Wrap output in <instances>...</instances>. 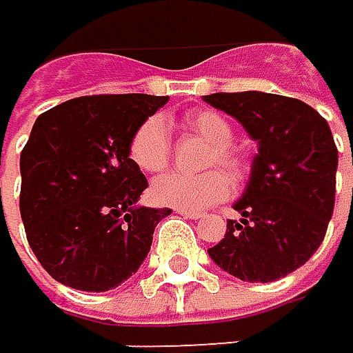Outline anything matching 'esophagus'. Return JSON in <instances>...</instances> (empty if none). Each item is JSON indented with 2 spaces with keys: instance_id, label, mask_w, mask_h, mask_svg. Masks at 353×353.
<instances>
[{
  "instance_id": "34e87169",
  "label": "esophagus",
  "mask_w": 353,
  "mask_h": 353,
  "mask_svg": "<svg viewBox=\"0 0 353 353\" xmlns=\"http://www.w3.org/2000/svg\"><path fill=\"white\" fill-rule=\"evenodd\" d=\"M176 212H179L181 216H185V218H193V220L203 218V212H199V210H181V208H176Z\"/></svg>"
}]
</instances>
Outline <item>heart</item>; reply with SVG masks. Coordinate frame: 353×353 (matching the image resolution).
I'll use <instances>...</instances> for the list:
<instances>
[{
  "label": "heart",
  "mask_w": 353,
  "mask_h": 353,
  "mask_svg": "<svg viewBox=\"0 0 353 353\" xmlns=\"http://www.w3.org/2000/svg\"><path fill=\"white\" fill-rule=\"evenodd\" d=\"M183 124L197 133L201 139L212 143L205 154L203 166L220 164L231 176L241 179L248 170V158L233 139L231 122L218 112L197 110L183 116ZM172 141L168 126L162 116L145 118L128 141V158L143 172H162L170 164ZM231 179L218 168H210L199 174L168 172L154 181L152 197L162 205L181 210H201L216 201H223L231 193Z\"/></svg>",
  "instance_id": "1"
}]
</instances>
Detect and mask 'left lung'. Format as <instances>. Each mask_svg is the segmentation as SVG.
I'll return each instance as SVG.
<instances>
[{"instance_id": "left-lung-1", "label": "left lung", "mask_w": 353, "mask_h": 353, "mask_svg": "<svg viewBox=\"0 0 353 353\" xmlns=\"http://www.w3.org/2000/svg\"><path fill=\"white\" fill-rule=\"evenodd\" d=\"M203 99L235 116L258 154L243 197L241 220L210 258L248 283H272L303 266L325 239L335 205L337 145L327 120L307 103L262 91L212 93Z\"/></svg>"}]
</instances>
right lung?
I'll use <instances>...</instances> for the list:
<instances>
[{"instance_id":"add662e5","label":"right lung","mask_w":353,"mask_h":353,"mask_svg":"<svg viewBox=\"0 0 353 353\" xmlns=\"http://www.w3.org/2000/svg\"><path fill=\"white\" fill-rule=\"evenodd\" d=\"M166 101L85 95L34 120L20 154V216L32 254L58 283L108 291L145 260L172 210L137 205L148 179L128 158V141Z\"/></svg>"}]
</instances>
